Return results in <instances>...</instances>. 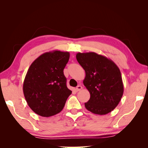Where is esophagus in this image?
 <instances>
[{
	"label": "esophagus",
	"mask_w": 148,
	"mask_h": 148,
	"mask_svg": "<svg viewBox=\"0 0 148 148\" xmlns=\"http://www.w3.org/2000/svg\"><path fill=\"white\" fill-rule=\"evenodd\" d=\"M82 89V86H80V85H79V86H77L76 87V91H81Z\"/></svg>",
	"instance_id": "34e87169"
}]
</instances>
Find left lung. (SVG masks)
<instances>
[{
    "mask_svg": "<svg viewBox=\"0 0 148 148\" xmlns=\"http://www.w3.org/2000/svg\"><path fill=\"white\" fill-rule=\"evenodd\" d=\"M76 59L86 72L83 83L90 93L85 103L86 109L98 115L111 112L119 103L124 91L118 66L95 52L77 53Z\"/></svg>",
    "mask_w": 148,
    "mask_h": 148,
    "instance_id": "1",
    "label": "left lung"
}]
</instances>
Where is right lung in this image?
<instances>
[{
    "label": "right lung",
    "instance_id": "1",
    "mask_svg": "<svg viewBox=\"0 0 148 148\" xmlns=\"http://www.w3.org/2000/svg\"><path fill=\"white\" fill-rule=\"evenodd\" d=\"M69 57L68 51L54 50L42 54L31 64L23 91L27 104L34 113L47 117L63 109L72 93L63 73Z\"/></svg>",
    "mask_w": 148,
    "mask_h": 148
}]
</instances>
